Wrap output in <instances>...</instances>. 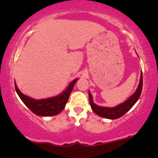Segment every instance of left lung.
<instances>
[{
  "mask_svg": "<svg viewBox=\"0 0 158 158\" xmlns=\"http://www.w3.org/2000/svg\"><path fill=\"white\" fill-rule=\"evenodd\" d=\"M142 87H143V76H142V72L140 73V82L138 85V88L134 94H132L130 98L127 99L126 102L123 103L116 106L114 107H100V106L96 105L93 102L92 95L89 92V99H90V104L91 109L94 112L96 115L99 116L104 118L108 119H117L118 118L123 116L125 113L130 110L131 108L134 106V104L136 103L137 101L139 99L140 94H141Z\"/></svg>",
  "mask_w": 158,
  "mask_h": 158,
  "instance_id": "left-lung-1",
  "label": "left lung"
}]
</instances>
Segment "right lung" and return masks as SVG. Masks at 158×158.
<instances>
[{
  "label": "right lung",
  "instance_id": "1",
  "mask_svg": "<svg viewBox=\"0 0 158 158\" xmlns=\"http://www.w3.org/2000/svg\"><path fill=\"white\" fill-rule=\"evenodd\" d=\"M77 80L78 79H76L72 81L68 85L67 89L59 96L40 100L34 99L26 96L18 90L15 82V90L19 97L31 112L40 116H53V115H58L65 107V104L69 98L74 85Z\"/></svg>",
  "mask_w": 158,
  "mask_h": 158
}]
</instances>
